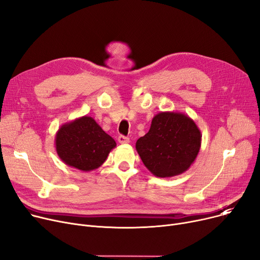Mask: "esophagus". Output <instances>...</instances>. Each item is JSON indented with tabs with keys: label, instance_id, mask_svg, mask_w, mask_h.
Masks as SVG:
<instances>
[{
	"label": "esophagus",
	"instance_id": "1",
	"mask_svg": "<svg viewBox=\"0 0 260 260\" xmlns=\"http://www.w3.org/2000/svg\"><path fill=\"white\" fill-rule=\"evenodd\" d=\"M118 141H119V143H121V144H127V143H129V138L125 137V136L120 135L119 137H118Z\"/></svg>",
	"mask_w": 260,
	"mask_h": 260
}]
</instances>
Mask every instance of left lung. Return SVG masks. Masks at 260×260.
<instances>
[{"label":"left lung","mask_w":260,"mask_h":260,"mask_svg":"<svg viewBox=\"0 0 260 260\" xmlns=\"http://www.w3.org/2000/svg\"><path fill=\"white\" fill-rule=\"evenodd\" d=\"M201 132L193 119L178 112H160L151 128L136 142L146 169L160 178L186 172L201 147Z\"/></svg>","instance_id":"left-lung-1"}]
</instances>
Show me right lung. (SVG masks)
I'll list each match as a JSON object with an SVG mask.
<instances>
[{"instance_id":"obj_1","label":"right lung","mask_w":260,"mask_h":260,"mask_svg":"<svg viewBox=\"0 0 260 260\" xmlns=\"http://www.w3.org/2000/svg\"><path fill=\"white\" fill-rule=\"evenodd\" d=\"M54 144L65 165L82 172L100 168L117 145L111 136L88 116L64 123L56 134Z\"/></svg>"}]
</instances>
